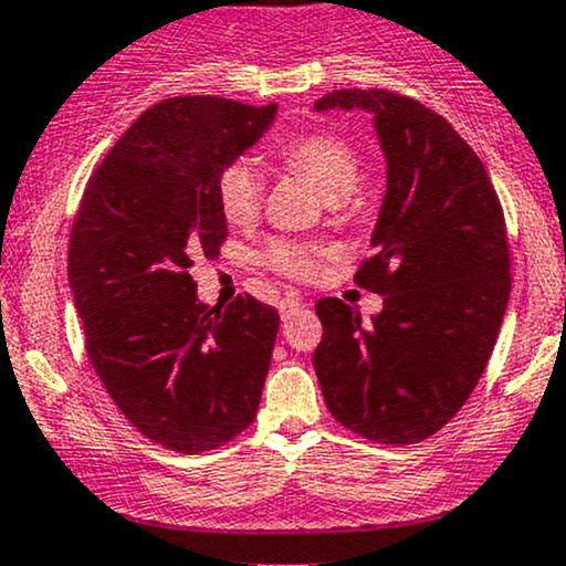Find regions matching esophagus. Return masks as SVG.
<instances>
[{
  "instance_id": "obj_1",
  "label": "esophagus",
  "mask_w": 566,
  "mask_h": 566,
  "mask_svg": "<svg viewBox=\"0 0 566 566\" xmlns=\"http://www.w3.org/2000/svg\"><path fill=\"white\" fill-rule=\"evenodd\" d=\"M305 303L301 297H284L282 303H279V314H282V322H287L290 316H295L297 311H303Z\"/></svg>"
}]
</instances>
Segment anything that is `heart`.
<instances>
[{"label": "heart", "mask_w": 566, "mask_h": 566, "mask_svg": "<svg viewBox=\"0 0 566 566\" xmlns=\"http://www.w3.org/2000/svg\"><path fill=\"white\" fill-rule=\"evenodd\" d=\"M279 161L292 172L303 175L316 191L327 201H340L350 197L359 186V159L354 148L333 135H303L292 138L279 148ZM218 207L223 218L233 226H247L258 218L263 199L261 172L252 167V161L237 159L226 165L218 175ZM265 265L284 276L303 279L316 269V252L311 247L295 242H271L263 252Z\"/></svg>", "instance_id": "1"}]
</instances>
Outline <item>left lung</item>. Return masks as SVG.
<instances>
[{"label":"left lung","instance_id":"1","mask_svg":"<svg viewBox=\"0 0 566 566\" xmlns=\"http://www.w3.org/2000/svg\"><path fill=\"white\" fill-rule=\"evenodd\" d=\"M373 114L382 157L375 255L354 282L382 311L322 297L314 369L333 418L380 444L437 433L482 378L511 292L505 218L482 159L439 116L391 90H335L314 103Z\"/></svg>","mask_w":566,"mask_h":566}]
</instances>
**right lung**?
<instances>
[{
    "mask_svg": "<svg viewBox=\"0 0 566 566\" xmlns=\"http://www.w3.org/2000/svg\"><path fill=\"white\" fill-rule=\"evenodd\" d=\"M276 106L216 95L143 112L90 178L69 242L84 348L114 405L146 439L197 454L255 420L276 308L197 297L191 265L229 237L218 175L263 138Z\"/></svg>",
    "mask_w": 566,
    "mask_h": 566,
    "instance_id": "add662e5",
    "label": "right lung"
}]
</instances>
